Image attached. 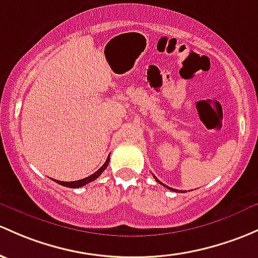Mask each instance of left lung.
Segmentation results:
<instances>
[{
  "label": "left lung",
  "mask_w": 258,
  "mask_h": 258,
  "mask_svg": "<svg viewBox=\"0 0 258 258\" xmlns=\"http://www.w3.org/2000/svg\"><path fill=\"white\" fill-rule=\"evenodd\" d=\"M153 177H154V175H153ZM154 179H156V180H157V181H158V183H159V184H162V185H164V186H165V188L170 189V190H172V191H177V193H184V190H177V189H174V188H170V186L165 185V184H163V183H162V181H159V180H158V179H157L156 177H154Z\"/></svg>",
  "instance_id": "8db88e82"
}]
</instances>
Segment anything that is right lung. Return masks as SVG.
<instances>
[{
    "label": "right lung",
    "instance_id": "1",
    "mask_svg": "<svg viewBox=\"0 0 258 258\" xmlns=\"http://www.w3.org/2000/svg\"><path fill=\"white\" fill-rule=\"evenodd\" d=\"M108 162H110V157H107L106 162H105V163L102 164V167L100 168V169H97L96 172L94 173V174L89 175V177H86V178H84V179H80V180H74V181H60V180H55V179H54V180H55L58 184H60V185L67 186V188H80V186L86 185V184L91 183V181L95 180V179L99 178L100 175H101V173L104 172V170L107 168Z\"/></svg>",
    "mask_w": 258,
    "mask_h": 258
}]
</instances>
